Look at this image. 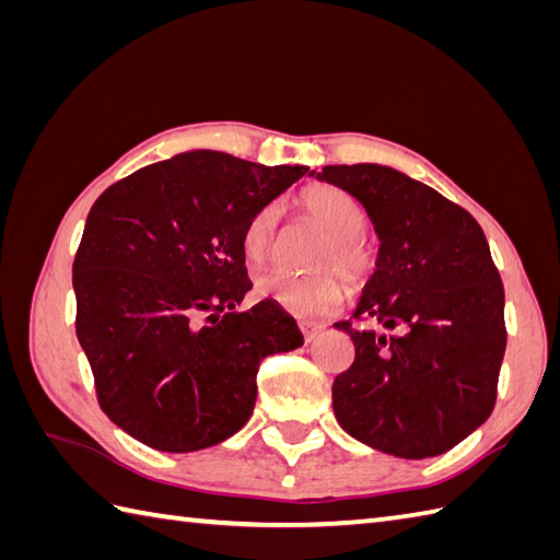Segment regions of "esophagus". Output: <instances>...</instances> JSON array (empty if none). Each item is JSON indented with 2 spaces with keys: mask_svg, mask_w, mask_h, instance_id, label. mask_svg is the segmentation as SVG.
Here are the masks:
<instances>
[{
  "mask_svg": "<svg viewBox=\"0 0 560 560\" xmlns=\"http://www.w3.org/2000/svg\"><path fill=\"white\" fill-rule=\"evenodd\" d=\"M299 329H301V335L305 337V341H313L319 331L325 329V325H319V323H311V319H301L299 323Z\"/></svg>",
  "mask_w": 560,
  "mask_h": 560,
  "instance_id": "obj_1",
  "label": "esophagus"
}]
</instances>
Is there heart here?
I'll use <instances>...</instances> for the list:
<instances>
[{
    "label": "heart",
    "mask_w": 560,
    "mask_h": 560,
    "mask_svg": "<svg viewBox=\"0 0 560 560\" xmlns=\"http://www.w3.org/2000/svg\"><path fill=\"white\" fill-rule=\"evenodd\" d=\"M305 219L325 231L313 267L323 269L311 277H291L283 271H267L257 279L261 299L277 303L281 311L299 317H319L335 311L343 299V278L349 289L361 291L377 269V253L365 237L368 213L347 189L337 185H313L299 197ZM277 207L267 205L247 219L243 229V253L249 261H261L271 249L277 233ZM339 270V280L334 273Z\"/></svg>",
    "instance_id": "b5f03b06"
}]
</instances>
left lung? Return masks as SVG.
Here are the masks:
<instances>
[{
  "instance_id": "8db88e82",
  "label": "left lung",
  "mask_w": 560,
  "mask_h": 560,
  "mask_svg": "<svg viewBox=\"0 0 560 560\" xmlns=\"http://www.w3.org/2000/svg\"><path fill=\"white\" fill-rule=\"evenodd\" d=\"M311 175L359 199L380 237L353 319L335 325L355 349L331 385L337 421L387 455H443L491 416L508 341L503 281L481 225L385 165Z\"/></svg>"
}]
</instances>
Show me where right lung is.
I'll return each instance as SVG.
<instances>
[{"label":"right lung","mask_w":560,"mask_h":560,"mask_svg":"<svg viewBox=\"0 0 560 560\" xmlns=\"http://www.w3.org/2000/svg\"><path fill=\"white\" fill-rule=\"evenodd\" d=\"M305 173L189 151L91 207L71 267L77 337L101 409L139 443L195 452L231 438L255 409L261 359L303 343L277 303L235 305L253 289L247 219Z\"/></svg>","instance_id":"right-lung-1"}]
</instances>
